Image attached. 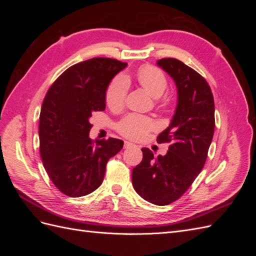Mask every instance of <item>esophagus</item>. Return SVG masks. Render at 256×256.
<instances>
[{"instance_id":"obj_1","label":"esophagus","mask_w":256,"mask_h":256,"mask_svg":"<svg viewBox=\"0 0 256 256\" xmlns=\"http://www.w3.org/2000/svg\"><path fill=\"white\" fill-rule=\"evenodd\" d=\"M132 146H134V143L128 142V141H125V142H124V148H130V147H132Z\"/></svg>"}]
</instances>
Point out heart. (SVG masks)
Here are the masks:
<instances>
[{
    "mask_svg": "<svg viewBox=\"0 0 256 256\" xmlns=\"http://www.w3.org/2000/svg\"><path fill=\"white\" fill-rule=\"evenodd\" d=\"M136 79L142 86L154 97L159 98L168 88V80L159 68L144 65L136 72ZM128 92V81L124 76H118L110 82L106 90V104L111 109H120L125 104ZM168 102H164L166 104ZM154 128V122L146 116L129 114L118 124V132L131 140H141Z\"/></svg>",
    "mask_w": 256,
    "mask_h": 256,
    "instance_id": "b5f03b06",
    "label": "heart"
}]
</instances>
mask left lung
<instances>
[{"label": "left lung", "mask_w": 256, "mask_h": 256, "mask_svg": "<svg viewBox=\"0 0 256 256\" xmlns=\"http://www.w3.org/2000/svg\"><path fill=\"white\" fill-rule=\"evenodd\" d=\"M157 65L172 76L177 88V106L170 126L158 143H170L164 156L154 158L142 148L143 159L132 170V184L141 198L154 205L180 198L202 171L214 131V102L207 81L182 62L161 58Z\"/></svg>", "instance_id": "1"}]
</instances>
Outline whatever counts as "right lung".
Returning a JSON list of instances; mask_svg holds the SVG:
<instances>
[{"label":"right lung","mask_w":256,"mask_h":256,"mask_svg":"<svg viewBox=\"0 0 256 256\" xmlns=\"http://www.w3.org/2000/svg\"><path fill=\"white\" fill-rule=\"evenodd\" d=\"M127 63L94 58L62 74L48 90L40 115V152L46 172L65 196L90 194L102 184L106 162L122 148L118 138L92 141V112L106 109V90Z\"/></svg>","instance_id":"add662e5"}]
</instances>
